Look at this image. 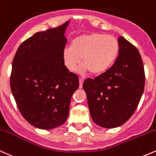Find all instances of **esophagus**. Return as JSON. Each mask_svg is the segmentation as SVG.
I'll use <instances>...</instances> for the list:
<instances>
[{
	"label": "esophagus",
	"instance_id": "1",
	"mask_svg": "<svg viewBox=\"0 0 156 156\" xmlns=\"http://www.w3.org/2000/svg\"><path fill=\"white\" fill-rule=\"evenodd\" d=\"M79 83H80V85H79V88L81 89L82 87H83V78H79Z\"/></svg>",
	"mask_w": 156,
	"mask_h": 156
}]
</instances>
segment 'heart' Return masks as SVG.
Masks as SVG:
<instances>
[{
  "mask_svg": "<svg viewBox=\"0 0 156 156\" xmlns=\"http://www.w3.org/2000/svg\"><path fill=\"white\" fill-rule=\"evenodd\" d=\"M119 51L117 39L103 34L80 35L71 42L70 47L64 49L62 57L65 67L73 72L80 62L79 72L89 70L92 75L106 71L114 64Z\"/></svg>",
  "mask_w": 156,
  "mask_h": 156,
  "instance_id": "heart-1",
  "label": "heart"
}]
</instances>
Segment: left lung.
Wrapping results in <instances>:
<instances>
[{
  "label": "left lung",
  "mask_w": 156,
  "mask_h": 156,
  "mask_svg": "<svg viewBox=\"0 0 156 156\" xmlns=\"http://www.w3.org/2000/svg\"><path fill=\"white\" fill-rule=\"evenodd\" d=\"M119 51L108 70L83 83L89 112L94 123L105 128H117L135 112L145 83L144 65L139 51L119 37Z\"/></svg>",
  "instance_id": "1"
}]
</instances>
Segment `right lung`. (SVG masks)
I'll return each mask as SVG.
<instances>
[{"instance_id":"add662e5","label":"right lung","mask_w":156,"mask_h":156,"mask_svg":"<svg viewBox=\"0 0 156 156\" xmlns=\"http://www.w3.org/2000/svg\"><path fill=\"white\" fill-rule=\"evenodd\" d=\"M69 23L27 39L12 62L10 86L20 112L40 129L65 122L71 98L79 87L78 76L69 72L62 57Z\"/></svg>"}]
</instances>
